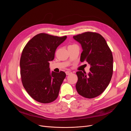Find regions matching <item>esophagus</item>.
<instances>
[{"instance_id": "1", "label": "esophagus", "mask_w": 131, "mask_h": 131, "mask_svg": "<svg viewBox=\"0 0 131 131\" xmlns=\"http://www.w3.org/2000/svg\"><path fill=\"white\" fill-rule=\"evenodd\" d=\"M65 73H66V75H70L72 73V72H71V71H66Z\"/></svg>"}]
</instances>
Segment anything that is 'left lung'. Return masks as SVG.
<instances>
[{"label": "left lung", "instance_id": "obj_1", "mask_svg": "<svg viewBox=\"0 0 131 131\" xmlns=\"http://www.w3.org/2000/svg\"><path fill=\"white\" fill-rule=\"evenodd\" d=\"M79 42L83 51L80 61L90 65L88 74L77 72L78 93L86 98H93L101 94L111 82L113 72V57L106 41L100 34L86 32L73 37Z\"/></svg>", "mask_w": 131, "mask_h": 131}]
</instances>
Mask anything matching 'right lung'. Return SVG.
I'll return each mask as SVG.
<instances>
[{
    "label": "right lung",
    "instance_id": "right-lung-1",
    "mask_svg": "<svg viewBox=\"0 0 131 131\" xmlns=\"http://www.w3.org/2000/svg\"><path fill=\"white\" fill-rule=\"evenodd\" d=\"M66 38L40 33L23 50L19 64L23 85L31 97L39 102L50 103L58 97L66 74L63 71L51 72L49 61L53 60L57 48Z\"/></svg>",
    "mask_w": 131,
    "mask_h": 131
}]
</instances>
